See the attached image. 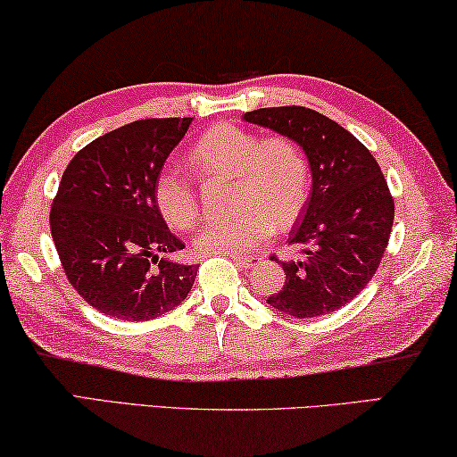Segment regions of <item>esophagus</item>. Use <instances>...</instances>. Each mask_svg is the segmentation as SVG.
<instances>
[{
  "mask_svg": "<svg viewBox=\"0 0 457 457\" xmlns=\"http://www.w3.org/2000/svg\"><path fill=\"white\" fill-rule=\"evenodd\" d=\"M231 260H234V262H237L240 266H244V268H250V266L256 264V256H231Z\"/></svg>",
  "mask_w": 457,
  "mask_h": 457,
  "instance_id": "1",
  "label": "esophagus"
}]
</instances>
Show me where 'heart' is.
<instances>
[{"instance_id": "b5f03b06", "label": "heart", "mask_w": 457, "mask_h": 457, "mask_svg": "<svg viewBox=\"0 0 457 457\" xmlns=\"http://www.w3.org/2000/svg\"><path fill=\"white\" fill-rule=\"evenodd\" d=\"M201 177H234L231 220L209 221L195 237L205 256H244L272 236L274 223L291 226L305 207L311 169L305 152L291 137H264L234 124L209 128L189 150ZM156 207L172 229H189L199 217L197 189L191 177L164 169L154 180Z\"/></svg>"}]
</instances>
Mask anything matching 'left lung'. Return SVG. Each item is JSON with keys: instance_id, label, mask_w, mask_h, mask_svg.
I'll return each mask as SVG.
<instances>
[{"instance_id": "obj_1", "label": "left lung", "mask_w": 457, "mask_h": 457, "mask_svg": "<svg viewBox=\"0 0 457 457\" xmlns=\"http://www.w3.org/2000/svg\"><path fill=\"white\" fill-rule=\"evenodd\" d=\"M244 120L299 144L313 177L288 237L305 248L280 262L287 280L268 305L299 320L337 311L372 280L386 252L395 201L385 175L356 136L309 107H262Z\"/></svg>"}]
</instances>
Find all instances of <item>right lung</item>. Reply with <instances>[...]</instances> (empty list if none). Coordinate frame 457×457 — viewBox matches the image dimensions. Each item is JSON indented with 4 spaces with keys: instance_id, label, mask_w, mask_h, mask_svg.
Returning a JSON list of instances; mask_svg holds the SVG:
<instances>
[{
    "instance_id": "add662e5",
    "label": "right lung",
    "mask_w": 457,
    "mask_h": 457,
    "mask_svg": "<svg viewBox=\"0 0 457 457\" xmlns=\"http://www.w3.org/2000/svg\"><path fill=\"white\" fill-rule=\"evenodd\" d=\"M191 121H132L87 144L62 172L50 231L72 288L99 313L148 321L191 291L199 266L166 258L185 244L154 199L158 172Z\"/></svg>"
}]
</instances>
